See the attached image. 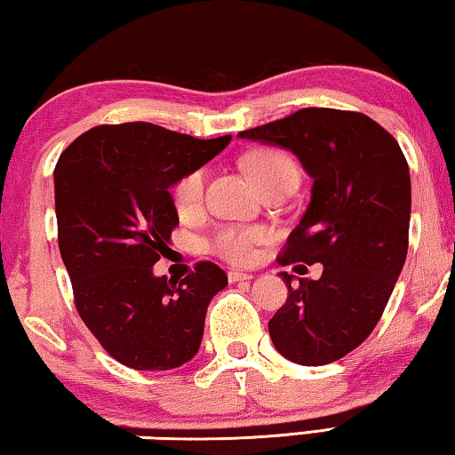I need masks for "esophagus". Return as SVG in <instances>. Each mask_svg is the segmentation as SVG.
<instances>
[{
	"label": "esophagus",
	"mask_w": 455,
	"mask_h": 455,
	"mask_svg": "<svg viewBox=\"0 0 455 455\" xmlns=\"http://www.w3.org/2000/svg\"><path fill=\"white\" fill-rule=\"evenodd\" d=\"M253 280V275L245 274V271H236V269H230L228 271V282L235 283V282H249Z\"/></svg>",
	"instance_id": "1"
}]
</instances>
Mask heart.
Wrapping results in <instances>:
<instances>
[{
  "instance_id": "1",
  "label": "heart",
  "mask_w": 455,
  "mask_h": 455,
  "mask_svg": "<svg viewBox=\"0 0 455 455\" xmlns=\"http://www.w3.org/2000/svg\"><path fill=\"white\" fill-rule=\"evenodd\" d=\"M241 165L251 180L259 186L263 192L274 186L292 184L296 186L298 172L292 159L277 148H251L243 155ZM204 169H194L186 173L173 188V202L180 214H192L202 206L204 200ZM266 228H225L216 235L212 249L216 255L230 263H247L255 253V245L266 241Z\"/></svg>"
}]
</instances>
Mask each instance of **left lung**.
Returning <instances> with one entry per match:
<instances>
[{"mask_svg":"<svg viewBox=\"0 0 455 455\" xmlns=\"http://www.w3.org/2000/svg\"><path fill=\"white\" fill-rule=\"evenodd\" d=\"M294 153L313 180L282 266L321 263L318 280L282 271L288 300L269 321L275 349L300 365L335 362L382 316L409 249L411 173L390 132L365 114L304 108L239 132Z\"/></svg>","mask_w":455,"mask_h":455,"instance_id":"1","label":"left lung"}]
</instances>
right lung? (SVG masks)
<instances>
[{
	"mask_svg": "<svg viewBox=\"0 0 455 455\" xmlns=\"http://www.w3.org/2000/svg\"><path fill=\"white\" fill-rule=\"evenodd\" d=\"M230 139L126 122L92 128L57 161L59 249L76 307L101 347L128 368L173 370L198 354L208 304L227 274L200 261L178 282L155 275L153 266L180 225L169 189Z\"/></svg>",
	"mask_w": 455,
	"mask_h": 455,
	"instance_id": "right-lung-1",
	"label": "right lung"
}]
</instances>
